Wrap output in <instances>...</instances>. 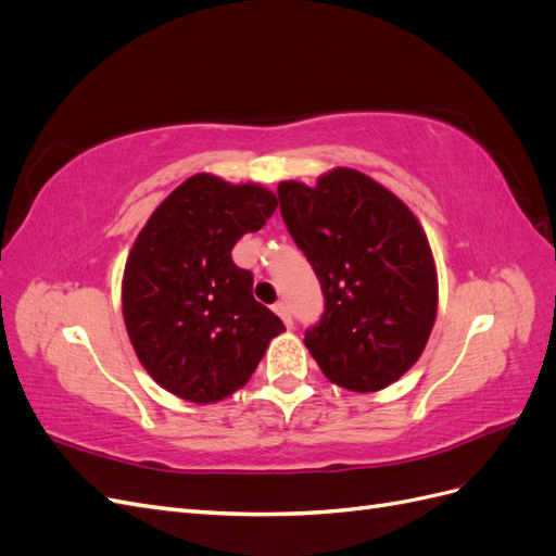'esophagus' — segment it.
<instances>
[{"mask_svg": "<svg viewBox=\"0 0 556 556\" xmlns=\"http://www.w3.org/2000/svg\"><path fill=\"white\" fill-rule=\"evenodd\" d=\"M274 311L280 315V319H282V323L285 325H288V327H292V313H290V306L288 304H285V301H278V304L274 306Z\"/></svg>", "mask_w": 556, "mask_h": 556, "instance_id": "34e87169", "label": "esophagus"}]
</instances>
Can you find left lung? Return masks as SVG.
Here are the masks:
<instances>
[{"instance_id": "8db88e82", "label": "left lung", "mask_w": 556, "mask_h": 556, "mask_svg": "<svg viewBox=\"0 0 556 556\" xmlns=\"http://www.w3.org/2000/svg\"><path fill=\"white\" fill-rule=\"evenodd\" d=\"M280 215L311 262L325 313L304 331L323 374L352 392H378L419 359L439 306L422 227L401 199L355 169L315 188L278 185Z\"/></svg>"}]
</instances>
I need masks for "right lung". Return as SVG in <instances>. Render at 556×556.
<instances>
[{
  "instance_id": "add662e5",
  "label": "right lung",
  "mask_w": 556,
  "mask_h": 556,
  "mask_svg": "<svg viewBox=\"0 0 556 556\" xmlns=\"http://www.w3.org/2000/svg\"><path fill=\"white\" fill-rule=\"evenodd\" d=\"M260 185L197 174L166 197L134 241L123 315L146 371L192 403L233 394L285 325L252 296V274L231 250L274 215Z\"/></svg>"
}]
</instances>
